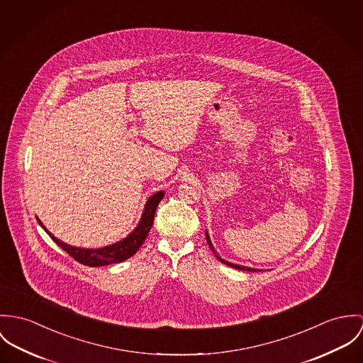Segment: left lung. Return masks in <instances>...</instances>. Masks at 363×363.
Wrapping results in <instances>:
<instances>
[{"label": "left lung", "mask_w": 363, "mask_h": 363, "mask_svg": "<svg viewBox=\"0 0 363 363\" xmlns=\"http://www.w3.org/2000/svg\"><path fill=\"white\" fill-rule=\"evenodd\" d=\"M206 240H207V243H208L210 249H213V252H216V250H214V247H213V245H211V241H210V237H208V234H206ZM217 257H218V256H217ZM218 260H220V262H223L224 264H227V266H230V267H234V269H238V270H246V272H256V270H253V269H250V267H245V266H240V264H234V263H230V262H227V260H223L221 257H218Z\"/></svg>", "instance_id": "8db88e82"}]
</instances>
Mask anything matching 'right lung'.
<instances>
[{"mask_svg": "<svg viewBox=\"0 0 363 363\" xmlns=\"http://www.w3.org/2000/svg\"><path fill=\"white\" fill-rule=\"evenodd\" d=\"M164 192H157L146 203L142 218L138 224V227L130 233L125 240L100 247V249H84V247H75L71 245H67L65 242L57 240L52 237L51 233H48L43 224L39 221L41 227L45 230V233L50 235V238L55 242L60 247H62L71 257H74L77 262H79L84 266L90 267H97V266H106V264H113V263H120L122 260L129 259L132 255L138 252V249L142 246V243L146 240L155 220V214L157 210L159 203L162 201Z\"/></svg>", "mask_w": 363, "mask_h": 363, "instance_id": "obj_1", "label": "right lung"}]
</instances>
